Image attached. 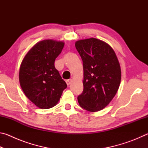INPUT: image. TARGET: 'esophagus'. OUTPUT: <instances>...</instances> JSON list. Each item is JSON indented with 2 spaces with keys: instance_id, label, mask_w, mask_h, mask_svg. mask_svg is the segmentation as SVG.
I'll use <instances>...</instances> for the list:
<instances>
[{
  "instance_id": "esophagus-1",
  "label": "esophagus",
  "mask_w": 148,
  "mask_h": 148,
  "mask_svg": "<svg viewBox=\"0 0 148 148\" xmlns=\"http://www.w3.org/2000/svg\"><path fill=\"white\" fill-rule=\"evenodd\" d=\"M72 82V79H67L66 81V83L67 84V86H69V85H71V83Z\"/></svg>"
}]
</instances>
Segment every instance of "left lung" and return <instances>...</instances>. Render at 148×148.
<instances>
[{"mask_svg":"<svg viewBox=\"0 0 148 148\" xmlns=\"http://www.w3.org/2000/svg\"><path fill=\"white\" fill-rule=\"evenodd\" d=\"M75 46L84 68V90L77 101L87 111H99L108 105L119 89L121 78L119 61L112 47L101 40H81Z\"/></svg>","mask_w":148,"mask_h":148,"instance_id":"1","label":"left lung"}]
</instances>
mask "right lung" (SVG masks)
I'll use <instances>...</instances> for the list:
<instances>
[{
  "instance_id": "1",
  "label": "right lung",
  "mask_w": 148,
  "mask_h": 148,
  "mask_svg": "<svg viewBox=\"0 0 148 148\" xmlns=\"http://www.w3.org/2000/svg\"><path fill=\"white\" fill-rule=\"evenodd\" d=\"M64 43L53 40L38 42L29 50L19 69L20 86L25 95L37 107L56 106L67 85L55 67V60Z\"/></svg>"
}]
</instances>
